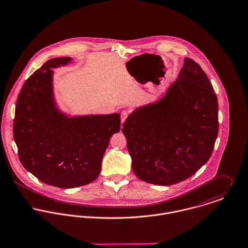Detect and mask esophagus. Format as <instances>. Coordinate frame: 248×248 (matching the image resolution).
<instances>
[{"mask_svg": "<svg viewBox=\"0 0 248 248\" xmlns=\"http://www.w3.org/2000/svg\"><path fill=\"white\" fill-rule=\"evenodd\" d=\"M127 116H128V112L127 111L123 110L121 112V121H122V123H124L126 120Z\"/></svg>", "mask_w": 248, "mask_h": 248, "instance_id": "34e87169", "label": "esophagus"}]
</instances>
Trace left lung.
Returning <instances> with one entry per match:
<instances>
[{"label":"left lung","mask_w":248,"mask_h":248,"mask_svg":"<svg viewBox=\"0 0 248 248\" xmlns=\"http://www.w3.org/2000/svg\"><path fill=\"white\" fill-rule=\"evenodd\" d=\"M218 101L202 67L189 58L165 97L131 113L123 124L139 179L171 186L210 158L218 136Z\"/></svg>","instance_id":"1"}]
</instances>
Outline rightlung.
Instances as JSON below:
<instances>
[{
	"instance_id": "right-lung-1",
	"label": "right lung",
	"mask_w": 248,
	"mask_h": 248,
	"mask_svg": "<svg viewBox=\"0 0 248 248\" xmlns=\"http://www.w3.org/2000/svg\"><path fill=\"white\" fill-rule=\"evenodd\" d=\"M71 60L51 59L28 78L18 96L13 123L23 166L41 182L60 188L95 181L109 139L121 127L119 113L68 118L56 108L51 68Z\"/></svg>"
}]
</instances>
